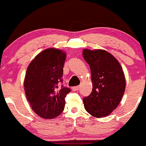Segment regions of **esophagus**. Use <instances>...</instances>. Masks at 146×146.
<instances>
[{
	"mask_svg": "<svg viewBox=\"0 0 146 146\" xmlns=\"http://www.w3.org/2000/svg\"><path fill=\"white\" fill-rule=\"evenodd\" d=\"M79 87H80V86H74V87L72 88V89L74 91H77L78 89H79Z\"/></svg>",
	"mask_w": 146,
	"mask_h": 146,
	"instance_id": "esophagus-1",
	"label": "esophagus"
}]
</instances>
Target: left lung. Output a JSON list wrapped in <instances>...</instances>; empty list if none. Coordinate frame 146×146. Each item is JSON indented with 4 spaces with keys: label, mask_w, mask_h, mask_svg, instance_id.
<instances>
[{
    "label": "left lung",
    "mask_w": 146,
    "mask_h": 146,
    "mask_svg": "<svg viewBox=\"0 0 146 146\" xmlns=\"http://www.w3.org/2000/svg\"><path fill=\"white\" fill-rule=\"evenodd\" d=\"M83 57L89 64L93 84L92 93L84 98L86 111L92 116H107L120 103L125 89V79L120 63L107 51L84 49Z\"/></svg>",
    "instance_id": "1"
}]
</instances>
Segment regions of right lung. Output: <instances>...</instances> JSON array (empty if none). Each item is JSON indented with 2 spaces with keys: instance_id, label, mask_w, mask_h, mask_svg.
I'll return each mask as SVG.
<instances>
[{
  "instance_id": "add662e5",
  "label": "right lung",
  "mask_w": 146,
  "mask_h": 146,
  "mask_svg": "<svg viewBox=\"0 0 146 146\" xmlns=\"http://www.w3.org/2000/svg\"><path fill=\"white\" fill-rule=\"evenodd\" d=\"M65 60L64 52L48 48L39 53L27 67L24 80L26 97L32 109L43 119L58 116L71 92L61 85Z\"/></svg>"
}]
</instances>
